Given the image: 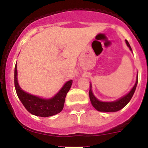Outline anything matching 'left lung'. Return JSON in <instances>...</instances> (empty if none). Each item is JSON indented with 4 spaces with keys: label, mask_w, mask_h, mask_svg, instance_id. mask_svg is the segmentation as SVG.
Here are the masks:
<instances>
[{
    "label": "left lung",
    "mask_w": 148,
    "mask_h": 148,
    "mask_svg": "<svg viewBox=\"0 0 148 148\" xmlns=\"http://www.w3.org/2000/svg\"><path fill=\"white\" fill-rule=\"evenodd\" d=\"M125 41H126V44L128 46V47L130 48V50H132L130 44L128 43L127 40H125ZM137 84H138V78H137L136 79L135 85H134V87L132 88V90H130V92H129V93H127L126 95H125L124 97L121 98V99H119V100L116 101H113V102H103V101H100L98 100V99L94 96L93 94H92V90H91V85H90V84L89 95H90V101H91V104H92V105L93 106L94 108L97 110L98 111H101V112L113 113V112H116V111L120 110L122 109L123 108H125V106L129 103L130 99H132L133 94L135 92Z\"/></svg>",
    "instance_id": "left-lung-1"
}]
</instances>
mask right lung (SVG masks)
Returning a JSON list of instances; mask_svg holds the SVG:
<instances>
[{"instance_id":"1","label":"right lung","mask_w":148,"mask_h":148,"mask_svg":"<svg viewBox=\"0 0 148 148\" xmlns=\"http://www.w3.org/2000/svg\"><path fill=\"white\" fill-rule=\"evenodd\" d=\"M15 87L16 93L24 108L30 113L40 117H48L58 114L63 110L66 93L70 90L73 80L66 82L64 87L54 97L44 99L35 95H30L21 90L17 79V64L15 66Z\"/></svg>"}]
</instances>
